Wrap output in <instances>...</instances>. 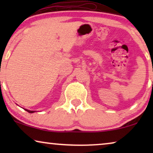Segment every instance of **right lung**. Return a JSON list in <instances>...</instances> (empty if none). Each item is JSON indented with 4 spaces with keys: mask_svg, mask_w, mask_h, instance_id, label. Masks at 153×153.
<instances>
[{
    "mask_svg": "<svg viewBox=\"0 0 153 153\" xmlns=\"http://www.w3.org/2000/svg\"><path fill=\"white\" fill-rule=\"evenodd\" d=\"M26 111H28V113H30V114H32V113H34L35 111H29V110H27V109H25Z\"/></svg>",
    "mask_w": 153,
    "mask_h": 153,
    "instance_id": "1",
    "label": "right lung"
}]
</instances>
